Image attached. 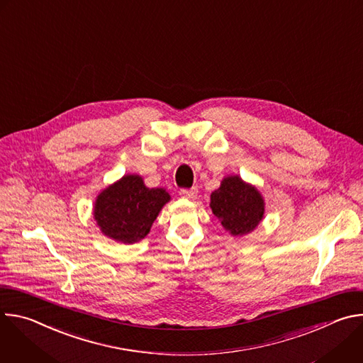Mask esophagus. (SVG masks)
<instances>
[{
	"instance_id": "esophagus-1",
	"label": "esophagus",
	"mask_w": 363,
	"mask_h": 363,
	"mask_svg": "<svg viewBox=\"0 0 363 363\" xmlns=\"http://www.w3.org/2000/svg\"><path fill=\"white\" fill-rule=\"evenodd\" d=\"M198 194V189L196 188H191V189H181L179 191V195L182 198H186V199H194Z\"/></svg>"
}]
</instances>
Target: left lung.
<instances>
[{"label": "left lung", "mask_w": 363, "mask_h": 363, "mask_svg": "<svg viewBox=\"0 0 363 363\" xmlns=\"http://www.w3.org/2000/svg\"><path fill=\"white\" fill-rule=\"evenodd\" d=\"M210 208L233 237L252 233L264 218L266 202L254 185L240 175H228L211 194Z\"/></svg>", "instance_id": "1"}]
</instances>
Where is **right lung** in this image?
I'll use <instances>...</instances> for the list:
<instances>
[{"label": "right lung", "instance_id": "add662e5", "mask_svg": "<svg viewBox=\"0 0 363 363\" xmlns=\"http://www.w3.org/2000/svg\"><path fill=\"white\" fill-rule=\"evenodd\" d=\"M169 201L165 188H147L140 175L128 174L99 192L93 217L103 235L122 244H135L149 234Z\"/></svg>", "mask_w": 363, "mask_h": 363}]
</instances>
